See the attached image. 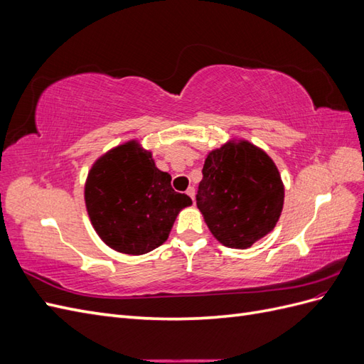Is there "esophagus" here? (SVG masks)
Returning a JSON list of instances; mask_svg holds the SVG:
<instances>
[{"instance_id": "obj_1", "label": "esophagus", "mask_w": 364, "mask_h": 364, "mask_svg": "<svg viewBox=\"0 0 364 364\" xmlns=\"http://www.w3.org/2000/svg\"><path fill=\"white\" fill-rule=\"evenodd\" d=\"M186 194H188V196L191 197V199L194 200V194H196V190L193 188V186H190V188H188V190H186Z\"/></svg>"}]
</instances>
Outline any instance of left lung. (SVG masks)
I'll return each mask as SVG.
<instances>
[{
    "instance_id": "left-lung-1",
    "label": "left lung",
    "mask_w": 364,
    "mask_h": 364,
    "mask_svg": "<svg viewBox=\"0 0 364 364\" xmlns=\"http://www.w3.org/2000/svg\"><path fill=\"white\" fill-rule=\"evenodd\" d=\"M202 173L197 208L223 246L247 249L277 226L284 183L266 151L249 141H229L209 151Z\"/></svg>"
}]
</instances>
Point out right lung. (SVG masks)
<instances>
[{"mask_svg":"<svg viewBox=\"0 0 364 364\" xmlns=\"http://www.w3.org/2000/svg\"><path fill=\"white\" fill-rule=\"evenodd\" d=\"M85 203L95 232L109 247L142 255L168 238L181 209L193 200L171 188V176L156 168L151 151L129 141L95 161Z\"/></svg>","mask_w":364,"mask_h":364,"instance_id":"add662e5","label":"right lung"}]
</instances>
